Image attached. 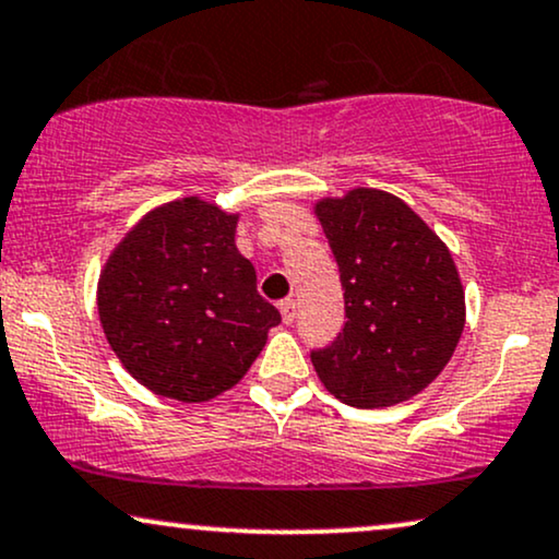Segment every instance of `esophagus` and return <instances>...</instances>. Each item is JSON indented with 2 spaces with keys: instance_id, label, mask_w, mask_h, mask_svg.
Masks as SVG:
<instances>
[{
  "instance_id": "34e87169",
  "label": "esophagus",
  "mask_w": 559,
  "mask_h": 559,
  "mask_svg": "<svg viewBox=\"0 0 559 559\" xmlns=\"http://www.w3.org/2000/svg\"><path fill=\"white\" fill-rule=\"evenodd\" d=\"M281 318H284L286 325H292V322L297 320V301L294 299L281 301Z\"/></svg>"
}]
</instances>
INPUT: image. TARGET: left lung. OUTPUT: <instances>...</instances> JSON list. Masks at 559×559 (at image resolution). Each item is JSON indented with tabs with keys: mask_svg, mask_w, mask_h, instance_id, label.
Segmentation results:
<instances>
[{
	"mask_svg": "<svg viewBox=\"0 0 559 559\" xmlns=\"http://www.w3.org/2000/svg\"><path fill=\"white\" fill-rule=\"evenodd\" d=\"M344 284V331L312 352L346 406L385 408L421 393L459 346L466 297L448 245L401 198L354 187L314 203Z\"/></svg>",
	"mask_w": 559,
	"mask_h": 559,
	"instance_id": "obj_1",
	"label": "left lung"
}]
</instances>
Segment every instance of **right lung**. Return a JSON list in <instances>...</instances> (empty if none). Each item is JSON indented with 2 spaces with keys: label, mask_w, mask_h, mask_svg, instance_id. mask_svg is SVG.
<instances>
[{
  "label": "right lung",
  "mask_w": 559,
  "mask_h": 559,
  "mask_svg": "<svg viewBox=\"0 0 559 559\" xmlns=\"http://www.w3.org/2000/svg\"><path fill=\"white\" fill-rule=\"evenodd\" d=\"M239 213L179 198L147 211L98 275V318L140 385L205 403L245 378L281 314L237 250Z\"/></svg>",
  "instance_id": "1"
}]
</instances>
